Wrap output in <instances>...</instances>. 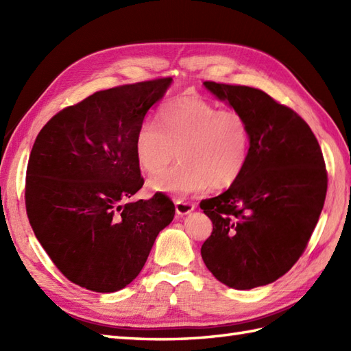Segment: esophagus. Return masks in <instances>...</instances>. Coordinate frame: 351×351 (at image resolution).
<instances>
[{"label":"esophagus","mask_w":351,"mask_h":351,"mask_svg":"<svg viewBox=\"0 0 351 351\" xmlns=\"http://www.w3.org/2000/svg\"><path fill=\"white\" fill-rule=\"evenodd\" d=\"M175 208H176V214L178 215H187L193 210H195V205L190 204V202H184V200H176Z\"/></svg>","instance_id":"obj_1"}]
</instances>
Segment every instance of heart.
I'll return each mask as SVG.
<instances>
[{
  "label": "heart",
  "mask_w": 351,
  "mask_h": 351,
  "mask_svg": "<svg viewBox=\"0 0 351 351\" xmlns=\"http://www.w3.org/2000/svg\"><path fill=\"white\" fill-rule=\"evenodd\" d=\"M134 149L140 169L149 175L166 169L178 151L182 162L152 178L149 189L184 197L210 185H232L249 164L252 130L241 111L221 110L217 104L189 95L164 104L156 123H141Z\"/></svg>",
  "instance_id": "heart-1"
}]
</instances>
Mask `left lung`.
Masks as SVG:
<instances>
[{
  "instance_id": "left-lung-1",
  "label": "left lung",
  "mask_w": 351,
  "mask_h": 351,
  "mask_svg": "<svg viewBox=\"0 0 351 351\" xmlns=\"http://www.w3.org/2000/svg\"><path fill=\"white\" fill-rule=\"evenodd\" d=\"M204 86L247 117L252 152L226 191L200 202L213 221L200 253L229 288L268 285L297 263L317 226L327 191L323 152L309 125L265 92L214 81Z\"/></svg>"
}]
</instances>
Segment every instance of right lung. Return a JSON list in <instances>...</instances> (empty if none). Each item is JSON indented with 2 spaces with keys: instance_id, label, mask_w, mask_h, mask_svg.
I'll return each mask as SVG.
<instances>
[{
  "instance_id": "right-lung-1",
  "label": "right lung",
  "mask_w": 351,
  "mask_h": 351,
  "mask_svg": "<svg viewBox=\"0 0 351 351\" xmlns=\"http://www.w3.org/2000/svg\"><path fill=\"white\" fill-rule=\"evenodd\" d=\"M170 84L158 78L96 92L52 117L29 154L25 206L34 235L66 278L95 293L130 285L175 217L162 193L128 200L145 182L136 134Z\"/></svg>"
}]
</instances>
